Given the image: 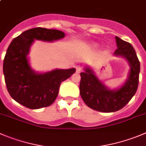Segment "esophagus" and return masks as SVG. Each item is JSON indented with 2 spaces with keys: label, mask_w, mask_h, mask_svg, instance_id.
Returning <instances> with one entry per match:
<instances>
[{
  "label": "esophagus",
  "mask_w": 146,
  "mask_h": 146,
  "mask_svg": "<svg viewBox=\"0 0 146 146\" xmlns=\"http://www.w3.org/2000/svg\"><path fill=\"white\" fill-rule=\"evenodd\" d=\"M83 70V68H82V67L81 66H76V72L77 73H81V71Z\"/></svg>",
  "instance_id": "1"
}]
</instances>
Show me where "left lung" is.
<instances>
[{"mask_svg":"<svg viewBox=\"0 0 146 146\" xmlns=\"http://www.w3.org/2000/svg\"><path fill=\"white\" fill-rule=\"evenodd\" d=\"M115 39L117 49L114 55L126 59L130 67L128 77L122 86L110 89L88 66L81 73L79 88L83 100L88 107L102 112H114L123 108L134 96L138 86L141 66L135 51L129 42L118 36Z\"/></svg>","mask_w":146,"mask_h":146,"instance_id":"obj_1","label":"left lung"}]
</instances>
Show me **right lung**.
<instances>
[{
  "instance_id": "right-lung-1",
  "label": "right lung",
  "mask_w": 146,
  "mask_h": 146,
  "mask_svg": "<svg viewBox=\"0 0 146 146\" xmlns=\"http://www.w3.org/2000/svg\"><path fill=\"white\" fill-rule=\"evenodd\" d=\"M65 35L59 30L37 27L27 30L12 40L4 58L3 70L8 92L16 102L36 110L51 105L56 99L60 84L76 69L36 73L30 66L28 54L35 39L51 42Z\"/></svg>"
}]
</instances>
